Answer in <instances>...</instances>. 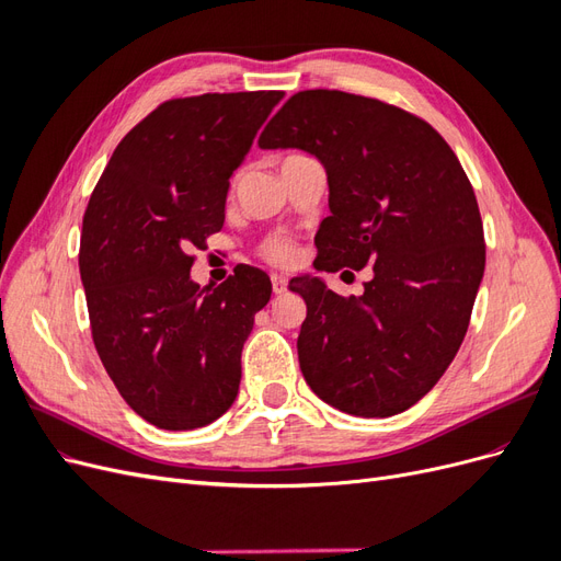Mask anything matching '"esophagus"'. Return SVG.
Segmentation results:
<instances>
[{"label":"esophagus","instance_id":"obj_1","mask_svg":"<svg viewBox=\"0 0 561 561\" xmlns=\"http://www.w3.org/2000/svg\"><path fill=\"white\" fill-rule=\"evenodd\" d=\"M271 287L276 295H283L287 290V278L283 274H271Z\"/></svg>","mask_w":561,"mask_h":561}]
</instances>
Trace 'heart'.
Returning a JSON list of instances; mask_svg holds the SVG:
<instances>
[{"instance_id": "1", "label": "heart", "mask_w": 561, "mask_h": 561, "mask_svg": "<svg viewBox=\"0 0 561 561\" xmlns=\"http://www.w3.org/2000/svg\"><path fill=\"white\" fill-rule=\"evenodd\" d=\"M262 252H264V257L271 260V262H290L293 254H295V245L287 239H280V236H276V239H271V241L264 243Z\"/></svg>"}]
</instances>
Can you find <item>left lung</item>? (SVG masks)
<instances>
[{"label": "left lung", "mask_w": 561, "mask_h": 561, "mask_svg": "<svg viewBox=\"0 0 561 561\" xmlns=\"http://www.w3.org/2000/svg\"><path fill=\"white\" fill-rule=\"evenodd\" d=\"M262 149H301L328 173L330 217L316 271H360V297L304 274L301 375L339 412L383 419L410 410L461 346L484 276V229L472 186L431 124L375 98L301 91L271 118Z\"/></svg>", "instance_id": "left-lung-1"}]
</instances>
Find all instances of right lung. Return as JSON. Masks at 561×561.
Listing matches in <instances>:
<instances>
[{"mask_svg": "<svg viewBox=\"0 0 561 561\" xmlns=\"http://www.w3.org/2000/svg\"><path fill=\"white\" fill-rule=\"evenodd\" d=\"M283 95L168 100L118 142L83 215L79 271L95 351L157 428H203L239 396L241 351L271 280L241 264L201 287L192 252L222 229L229 180Z\"/></svg>", "mask_w": 561, "mask_h": 561, "instance_id": "right-lung-1", "label": "right lung"}]
</instances>
